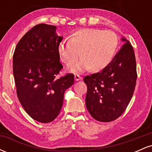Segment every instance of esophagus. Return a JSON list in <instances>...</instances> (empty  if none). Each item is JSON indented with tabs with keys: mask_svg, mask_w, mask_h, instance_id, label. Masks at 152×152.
<instances>
[{
	"mask_svg": "<svg viewBox=\"0 0 152 152\" xmlns=\"http://www.w3.org/2000/svg\"><path fill=\"white\" fill-rule=\"evenodd\" d=\"M74 78H75V81H80V80H81L83 78H82L81 76H80L79 75H75Z\"/></svg>",
	"mask_w": 152,
	"mask_h": 152,
	"instance_id": "obj_1",
	"label": "esophagus"
}]
</instances>
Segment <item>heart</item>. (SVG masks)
<instances>
[{
    "mask_svg": "<svg viewBox=\"0 0 152 152\" xmlns=\"http://www.w3.org/2000/svg\"><path fill=\"white\" fill-rule=\"evenodd\" d=\"M118 38L112 31L83 28L71 35L70 41L58 44V51L63 62L70 65L82 56L79 62L69 66L68 71L78 74L91 69L94 71L105 69L114 58Z\"/></svg>",
    "mask_w": 152,
    "mask_h": 152,
    "instance_id": "heart-1",
    "label": "heart"
}]
</instances>
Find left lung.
Instances as JSON below:
<instances>
[{"instance_id":"1","label":"left lung","mask_w":152,"mask_h":152,"mask_svg":"<svg viewBox=\"0 0 152 152\" xmlns=\"http://www.w3.org/2000/svg\"><path fill=\"white\" fill-rule=\"evenodd\" d=\"M111 62L101 72L86 76V106L94 119L109 122L119 117L129 104L137 81L133 47L126 38Z\"/></svg>"}]
</instances>
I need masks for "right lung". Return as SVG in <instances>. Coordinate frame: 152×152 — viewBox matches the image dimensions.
Returning a JSON list of instances; mask_svg holds the SVG:
<instances>
[{"label": "right lung", "instance_id": "right-lung-1", "mask_svg": "<svg viewBox=\"0 0 152 152\" xmlns=\"http://www.w3.org/2000/svg\"><path fill=\"white\" fill-rule=\"evenodd\" d=\"M56 26L41 23L23 36L13 56V71L19 102L31 118L48 123L58 116L65 91L74 75L56 78L63 68L58 51L63 37Z\"/></svg>", "mask_w": 152, "mask_h": 152}]
</instances>
